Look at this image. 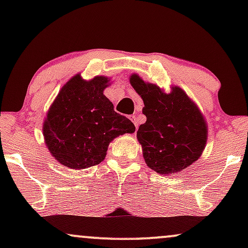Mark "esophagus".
<instances>
[{
    "instance_id": "34e87169",
    "label": "esophagus",
    "mask_w": 248,
    "mask_h": 248,
    "mask_svg": "<svg viewBox=\"0 0 248 248\" xmlns=\"http://www.w3.org/2000/svg\"><path fill=\"white\" fill-rule=\"evenodd\" d=\"M130 120L133 121V124H135L136 129H138V127H139V122H138V118H136V115H132V116H130Z\"/></svg>"
}]
</instances>
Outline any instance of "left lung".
Here are the masks:
<instances>
[{
	"mask_svg": "<svg viewBox=\"0 0 248 248\" xmlns=\"http://www.w3.org/2000/svg\"><path fill=\"white\" fill-rule=\"evenodd\" d=\"M130 85L143 100L147 121L139 127L138 140L147 166L171 175L197 161L207 140L204 116L186 93L177 86L167 94L157 85L130 76Z\"/></svg>",
	"mask_w": 248,
	"mask_h": 248,
	"instance_id": "8db88e82",
	"label": "left lung"
}]
</instances>
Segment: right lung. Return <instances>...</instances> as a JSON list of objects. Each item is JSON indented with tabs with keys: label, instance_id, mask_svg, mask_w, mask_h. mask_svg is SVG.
Listing matches in <instances>:
<instances>
[{
	"label": "right lung",
	"instance_id": "obj_1",
	"mask_svg": "<svg viewBox=\"0 0 248 248\" xmlns=\"http://www.w3.org/2000/svg\"><path fill=\"white\" fill-rule=\"evenodd\" d=\"M109 79L86 81L77 75L62 86L43 124V135L51 155L62 166L85 169L106 157L116 136L134 133L135 126L119 114L104 90Z\"/></svg>",
	"mask_w": 248,
	"mask_h": 248
}]
</instances>
